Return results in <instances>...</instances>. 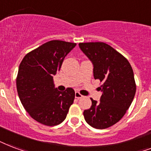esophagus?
Listing matches in <instances>:
<instances>
[{"label":"esophagus","instance_id":"34e87169","mask_svg":"<svg viewBox=\"0 0 151 151\" xmlns=\"http://www.w3.org/2000/svg\"><path fill=\"white\" fill-rule=\"evenodd\" d=\"M75 97L77 99H81L83 97V96L80 93H78V92H76L75 93Z\"/></svg>","mask_w":151,"mask_h":151}]
</instances>
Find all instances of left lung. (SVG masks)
<instances>
[{
    "instance_id": "8db88e82",
    "label": "left lung",
    "mask_w": 151,
    "mask_h": 151,
    "mask_svg": "<svg viewBox=\"0 0 151 151\" xmlns=\"http://www.w3.org/2000/svg\"><path fill=\"white\" fill-rule=\"evenodd\" d=\"M79 47L93 62L94 78L100 80L103 92L101 102L91 98L84 117L94 128L105 129L119 122L132 104L136 92L133 70L124 55L105 42H80Z\"/></svg>"
}]
</instances>
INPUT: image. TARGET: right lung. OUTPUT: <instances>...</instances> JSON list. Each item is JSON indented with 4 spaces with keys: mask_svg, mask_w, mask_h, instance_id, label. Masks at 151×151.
<instances>
[{
    "mask_svg": "<svg viewBox=\"0 0 151 151\" xmlns=\"http://www.w3.org/2000/svg\"><path fill=\"white\" fill-rule=\"evenodd\" d=\"M75 42L51 40L25 55L19 64L17 88L19 100L32 119L46 126H55L65 119L75 92L55 88L53 75L59 71Z\"/></svg>",
    "mask_w": 151,
    "mask_h": 151,
    "instance_id": "obj_1",
    "label": "right lung"
}]
</instances>
